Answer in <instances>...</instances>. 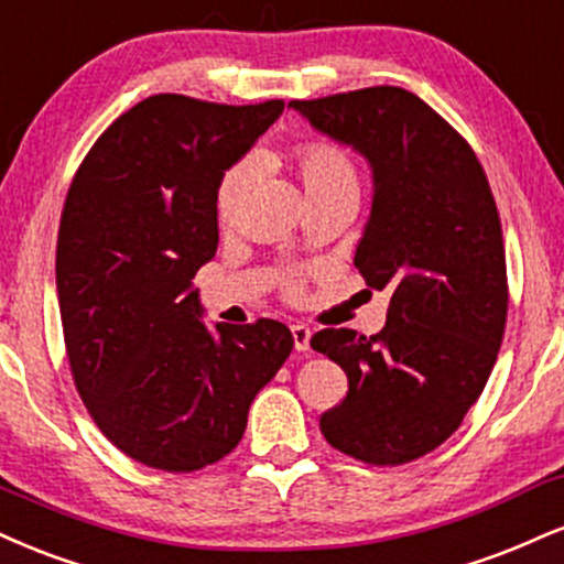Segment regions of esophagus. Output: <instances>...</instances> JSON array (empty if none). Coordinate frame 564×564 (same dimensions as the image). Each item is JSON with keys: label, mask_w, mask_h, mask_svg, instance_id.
Wrapping results in <instances>:
<instances>
[{"label": "esophagus", "mask_w": 564, "mask_h": 564, "mask_svg": "<svg viewBox=\"0 0 564 564\" xmlns=\"http://www.w3.org/2000/svg\"><path fill=\"white\" fill-rule=\"evenodd\" d=\"M291 336H294V349L307 351L310 349V328L307 325H291Z\"/></svg>", "instance_id": "obj_1"}]
</instances>
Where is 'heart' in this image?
I'll list each match as a JSON object with an SVG mask.
<instances>
[{
	"instance_id": "heart-1",
	"label": "heart",
	"mask_w": 564,
	"mask_h": 564,
	"mask_svg": "<svg viewBox=\"0 0 564 564\" xmlns=\"http://www.w3.org/2000/svg\"><path fill=\"white\" fill-rule=\"evenodd\" d=\"M296 173H300L304 194L310 202L349 199L359 202V171L355 160L334 141H304L291 152ZM254 181V165L249 160H239L228 167L217 181L215 213L220 226H234L247 202L249 188ZM289 294H300V281L294 275L286 278Z\"/></svg>"
}]
</instances>
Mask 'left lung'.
Wrapping results in <instances>:
<instances>
[{"label":"left lung","mask_w":564,"mask_h":564,"mask_svg":"<svg viewBox=\"0 0 564 564\" xmlns=\"http://www.w3.org/2000/svg\"><path fill=\"white\" fill-rule=\"evenodd\" d=\"M289 107L368 160L355 268L391 296L381 334L312 336L349 378L321 431L359 463H412L459 429L497 362L510 302L497 202L470 144L412 91L372 86Z\"/></svg>","instance_id":"obj_1"}]
</instances>
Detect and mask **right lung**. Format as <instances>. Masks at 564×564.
<instances>
[{"instance_id":"right-lung-1","label":"right lung","mask_w":564,"mask_h":564,"mask_svg":"<svg viewBox=\"0 0 564 564\" xmlns=\"http://www.w3.org/2000/svg\"><path fill=\"white\" fill-rule=\"evenodd\" d=\"M283 112L154 94L99 135L67 188L57 300L88 415L147 467L194 473L236 449L249 404L294 349L283 323H202L220 175Z\"/></svg>"}]
</instances>
